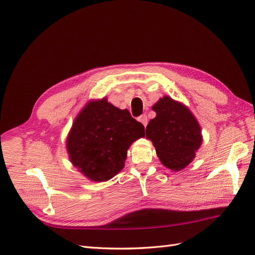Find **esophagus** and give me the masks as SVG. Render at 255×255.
Here are the masks:
<instances>
[{
    "mask_svg": "<svg viewBox=\"0 0 255 255\" xmlns=\"http://www.w3.org/2000/svg\"><path fill=\"white\" fill-rule=\"evenodd\" d=\"M138 120H139L144 127H146V125H148V117H146L145 114L139 116V118H138Z\"/></svg>",
    "mask_w": 255,
    "mask_h": 255,
    "instance_id": "34e87169",
    "label": "esophagus"
}]
</instances>
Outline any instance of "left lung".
<instances>
[{
	"instance_id": "left-lung-1",
	"label": "left lung",
	"mask_w": 255,
	"mask_h": 255,
	"mask_svg": "<svg viewBox=\"0 0 255 255\" xmlns=\"http://www.w3.org/2000/svg\"><path fill=\"white\" fill-rule=\"evenodd\" d=\"M156 117L145 128L156 154L166 167L179 171L195 158L202 142L201 128L186 106L164 97L154 105Z\"/></svg>"
}]
</instances>
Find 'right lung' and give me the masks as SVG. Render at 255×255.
Wrapping results in <instances>:
<instances>
[{
	"label": "right lung",
	"mask_w": 255,
	"mask_h": 255,
	"mask_svg": "<svg viewBox=\"0 0 255 255\" xmlns=\"http://www.w3.org/2000/svg\"><path fill=\"white\" fill-rule=\"evenodd\" d=\"M144 136V127L128 110L106 99L90 102L76 117L67 139L72 164L88 179L109 181L125 166L133 141Z\"/></svg>",
	"instance_id": "1"
}]
</instances>
